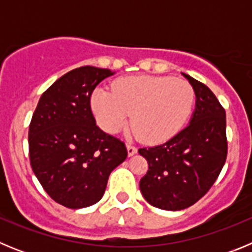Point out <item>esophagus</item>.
<instances>
[{"mask_svg":"<svg viewBox=\"0 0 252 252\" xmlns=\"http://www.w3.org/2000/svg\"><path fill=\"white\" fill-rule=\"evenodd\" d=\"M126 148H127L128 157H132L133 154H136L137 148L135 145H132V144H126Z\"/></svg>","mask_w":252,"mask_h":252,"instance_id":"34e87169","label":"esophagus"}]
</instances>
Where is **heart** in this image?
Segmentation results:
<instances>
[{"instance_id": "b5f03b06", "label": "heart", "mask_w": 252, "mask_h": 252, "mask_svg": "<svg viewBox=\"0 0 252 252\" xmlns=\"http://www.w3.org/2000/svg\"><path fill=\"white\" fill-rule=\"evenodd\" d=\"M195 94L184 79L171 77L120 78L112 90L97 88L91 106L98 125L104 131L117 133L128 124L140 140L157 144L177 135L192 113Z\"/></svg>"}]
</instances>
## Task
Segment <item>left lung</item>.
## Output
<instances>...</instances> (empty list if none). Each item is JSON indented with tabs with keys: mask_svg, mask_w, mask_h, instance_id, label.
I'll return each instance as SVG.
<instances>
[{
	"mask_svg": "<svg viewBox=\"0 0 252 252\" xmlns=\"http://www.w3.org/2000/svg\"><path fill=\"white\" fill-rule=\"evenodd\" d=\"M183 75L197 97L189 125L161 145L139 149L149 165L140 190L151 206L166 211H180L199 201L227 158L224 108L206 84Z\"/></svg>",
	"mask_w": 252,
	"mask_h": 252,
	"instance_id": "left-lung-1",
	"label": "left lung"
}]
</instances>
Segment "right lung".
Segmentation results:
<instances>
[{"mask_svg": "<svg viewBox=\"0 0 252 252\" xmlns=\"http://www.w3.org/2000/svg\"><path fill=\"white\" fill-rule=\"evenodd\" d=\"M112 74L91 65L73 69L43 93L31 119V168L45 192L68 208L97 203L111 171L127 157L125 142L103 132L91 108L94 88Z\"/></svg>", "mask_w": 252, "mask_h": 252, "instance_id": "add662e5", "label": "right lung"}]
</instances>
